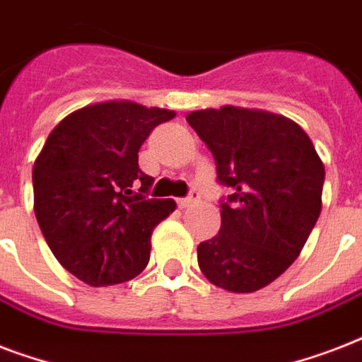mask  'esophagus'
Returning <instances> with one entry per match:
<instances>
[{
    "mask_svg": "<svg viewBox=\"0 0 362 362\" xmlns=\"http://www.w3.org/2000/svg\"><path fill=\"white\" fill-rule=\"evenodd\" d=\"M197 201H199L197 189H192L187 197L178 199V206H180V209H187V206H192V204H195V203H197Z\"/></svg>",
    "mask_w": 362,
    "mask_h": 362,
    "instance_id": "esophagus-1",
    "label": "esophagus"
}]
</instances>
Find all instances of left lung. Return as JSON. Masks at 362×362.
Segmentation results:
<instances>
[{"instance_id": "8db88e82", "label": "left lung", "mask_w": 362, "mask_h": 362, "mask_svg": "<svg viewBox=\"0 0 362 362\" xmlns=\"http://www.w3.org/2000/svg\"><path fill=\"white\" fill-rule=\"evenodd\" d=\"M214 156L221 197L218 235L197 246L203 274L233 293L269 286L308 240L321 212L325 167L286 116L221 107L186 116Z\"/></svg>"}]
</instances>
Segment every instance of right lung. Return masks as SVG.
<instances>
[{
  "label": "right lung",
  "instance_id": "right-lung-1",
  "mask_svg": "<svg viewBox=\"0 0 362 362\" xmlns=\"http://www.w3.org/2000/svg\"><path fill=\"white\" fill-rule=\"evenodd\" d=\"M173 110L110 101L76 110L48 135L33 165V209L62 267L92 287L144 270L153 227L176 209L148 195L139 150Z\"/></svg>",
  "mask_w": 362,
  "mask_h": 362
}]
</instances>
